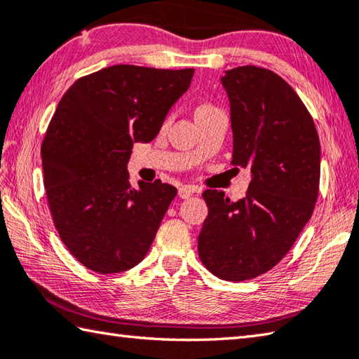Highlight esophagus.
Wrapping results in <instances>:
<instances>
[{
	"mask_svg": "<svg viewBox=\"0 0 359 359\" xmlns=\"http://www.w3.org/2000/svg\"><path fill=\"white\" fill-rule=\"evenodd\" d=\"M195 192H197V189H195L194 186H181L178 191V195H180V198H189Z\"/></svg>",
	"mask_w": 359,
	"mask_h": 359,
	"instance_id": "obj_1",
	"label": "esophagus"
}]
</instances>
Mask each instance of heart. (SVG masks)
Returning a JSON list of instances; mask_svg holds the SVG:
<instances>
[{"label": "heart", "mask_w": 359, "mask_h": 359, "mask_svg": "<svg viewBox=\"0 0 359 359\" xmlns=\"http://www.w3.org/2000/svg\"><path fill=\"white\" fill-rule=\"evenodd\" d=\"M209 109H214L212 106H209V104H200L198 107H197V111H195V114H198V112H205V111H209Z\"/></svg>", "instance_id": "heart-1"}]
</instances>
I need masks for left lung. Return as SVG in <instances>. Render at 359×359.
Segmentation results:
<instances>
[{
	"label": "left lung",
	"mask_w": 359,
	"mask_h": 359,
	"mask_svg": "<svg viewBox=\"0 0 359 359\" xmlns=\"http://www.w3.org/2000/svg\"><path fill=\"white\" fill-rule=\"evenodd\" d=\"M229 101L233 165L250 168L245 197L205 191L208 217L198 255L209 272L243 281L275 267L305 228L319 192L314 121L285 79L255 65L220 78Z\"/></svg>",
	"instance_id": "obj_1"
}]
</instances>
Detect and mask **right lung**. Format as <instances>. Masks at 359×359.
<instances>
[{
  "mask_svg": "<svg viewBox=\"0 0 359 359\" xmlns=\"http://www.w3.org/2000/svg\"><path fill=\"white\" fill-rule=\"evenodd\" d=\"M194 69L112 65L78 79L42 144L43 184L60 239L83 266L125 272L145 258L177 189L130 184L134 144L158 136Z\"/></svg>",
  "mask_w": 359,
  "mask_h": 359,
  "instance_id": "1",
  "label": "right lung"
}]
</instances>
